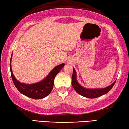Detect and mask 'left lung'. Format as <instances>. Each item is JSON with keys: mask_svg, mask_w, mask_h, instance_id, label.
<instances>
[{"mask_svg": "<svg viewBox=\"0 0 129 129\" xmlns=\"http://www.w3.org/2000/svg\"><path fill=\"white\" fill-rule=\"evenodd\" d=\"M116 80L114 81L110 86L105 88H101V89H89V88L84 87L82 86H81L79 83V82H77L76 72L75 68H73V75H72V86H73L75 90L77 91V93H79L81 96L85 97V98L94 99L106 94L113 87L114 84L116 83Z\"/></svg>", "mask_w": 129, "mask_h": 129, "instance_id": "8db88e82", "label": "left lung"}]
</instances>
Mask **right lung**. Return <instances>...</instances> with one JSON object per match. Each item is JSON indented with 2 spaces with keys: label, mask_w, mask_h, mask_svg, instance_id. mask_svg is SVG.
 Here are the masks:
<instances>
[{
  "label": "right lung",
  "mask_w": 129,
  "mask_h": 129,
  "mask_svg": "<svg viewBox=\"0 0 129 129\" xmlns=\"http://www.w3.org/2000/svg\"><path fill=\"white\" fill-rule=\"evenodd\" d=\"M12 57V54L10 61V69L14 84L20 93L28 98L34 99H42L50 94L53 87L54 80L56 76L64 66V63H61L54 67L49 75L40 82L33 84H26L19 82L14 76L11 66Z\"/></svg>",
  "instance_id": "add662e5"
}]
</instances>
